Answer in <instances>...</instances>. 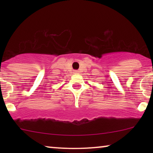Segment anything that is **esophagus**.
<instances>
[{"instance_id": "esophagus-1", "label": "esophagus", "mask_w": 153, "mask_h": 153, "mask_svg": "<svg viewBox=\"0 0 153 153\" xmlns=\"http://www.w3.org/2000/svg\"><path fill=\"white\" fill-rule=\"evenodd\" d=\"M74 74H78V72H77V71H74Z\"/></svg>"}]
</instances>
